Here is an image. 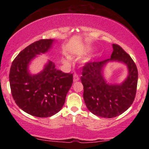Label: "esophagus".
<instances>
[{
	"label": "esophagus",
	"instance_id": "34e87169",
	"mask_svg": "<svg viewBox=\"0 0 149 149\" xmlns=\"http://www.w3.org/2000/svg\"><path fill=\"white\" fill-rule=\"evenodd\" d=\"M79 80V75L75 73L74 74V77H73V81H74V82H77V81H78Z\"/></svg>",
	"mask_w": 149,
	"mask_h": 149
}]
</instances>
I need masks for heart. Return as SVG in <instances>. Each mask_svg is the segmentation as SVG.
Instances as JSON below:
<instances>
[{"label":"heart","instance_id":"b5f03b06","mask_svg":"<svg viewBox=\"0 0 149 149\" xmlns=\"http://www.w3.org/2000/svg\"><path fill=\"white\" fill-rule=\"evenodd\" d=\"M64 62H66V61H65V60H64Z\"/></svg>","mask_w":149,"mask_h":149}]
</instances>
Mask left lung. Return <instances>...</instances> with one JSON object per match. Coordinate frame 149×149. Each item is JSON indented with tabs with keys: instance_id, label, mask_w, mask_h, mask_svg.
<instances>
[{
	"instance_id": "obj_1",
	"label": "left lung",
	"mask_w": 149,
	"mask_h": 149,
	"mask_svg": "<svg viewBox=\"0 0 149 149\" xmlns=\"http://www.w3.org/2000/svg\"><path fill=\"white\" fill-rule=\"evenodd\" d=\"M113 48L110 59L85 64L81 77L87 108L93 115L105 118L115 117L129 109L135 98L138 83V69L131 57L117 44H113ZM110 61L128 66V77L121 84H109L103 78V68Z\"/></svg>"
}]
</instances>
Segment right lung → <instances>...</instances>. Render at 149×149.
Here are the masks:
<instances>
[{"label": "right lung", "instance_id": "obj_1", "mask_svg": "<svg viewBox=\"0 0 149 149\" xmlns=\"http://www.w3.org/2000/svg\"><path fill=\"white\" fill-rule=\"evenodd\" d=\"M54 40L41 39L30 44L14 59L10 69V87L15 102L34 117H48L58 113L73 82L72 74L57 70L49 60L38 74L29 73L30 61L36 55L47 52Z\"/></svg>", "mask_w": 149, "mask_h": 149}]
</instances>
